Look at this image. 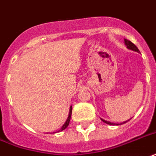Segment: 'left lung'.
I'll return each instance as SVG.
<instances>
[{
	"label": "left lung",
	"instance_id": "obj_1",
	"mask_svg": "<svg viewBox=\"0 0 156 156\" xmlns=\"http://www.w3.org/2000/svg\"><path fill=\"white\" fill-rule=\"evenodd\" d=\"M124 41H125V45H126V46H127V47H128V49L133 50V51H134L140 52V51H139L138 48H137V47H136V46H135V45H134V44L133 43V42H132V41H128V40H127V39H124ZM101 119V120L103 121V122H104V123H107V124H110V125H119V124H118V123H117V124H116V123H111V122H109V121H105V120H104V119ZM130 119H128V121H129V120H130ZM128 121H125V122H123V123H127V122H128ZM123 123H121V124H123Z\"/></svg>",
	"mask_w": 156,
	"mask_h": 156
}]
</instances>
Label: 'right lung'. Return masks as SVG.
Here are the masks:
<instances>
[{
    "label": "right lung",
    "mask_w": 156,
    "mask_h": 156,
    "mask_svg": "<svg viewBox=\"0 0 156 156\" xmlns=\"http://www.w3.org/2000/svg\"><path fill=\"white\" fill-rule=\"evenodd\" d=\"M71 115H72V107H70V110H69V117H68L67 120H66V122L65 123V124L62 126V128H60L58 132H61V131L65 130V128H67L68 126H69V121H70V119H71ZM58 132H56V133H58Z\"/></svg>",
    "instance_id": "add662e5"
}]
</instances>
